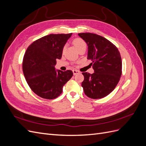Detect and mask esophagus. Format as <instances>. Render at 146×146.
I'll list each match as a JSON object with an SVG mask.
<instances>
[{
	"instance_id": "34e87169",
	"label": "esophagus",
	"mask_w": 146,
	"mask_h": 146,
	"mask_svg": "<svg viewBox=\"0 0 146 146\" xmlns=\"http://www.w3.org/2000/svg\"><path fill=\"white\" fill-rule=\"evenodd\" d=\"M72 72H73V74H74V76H75V75H76V74H77L80 73V72H79L78 70H73Z\"/></svg>"
}]
</instances>
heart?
<instances>
[{
    "mask_svg": "<svg viewBox=\"0 0 146 146\" xmlns=\"http://www.w3.org/2000/svg\"><path fill=\"white\" fill-rule=\"evenodd\" d=\"M73 44L74 45V46L76 47V48H77V49L78 50L79 48H80L81 47L83 46H86V44L85 42V41H84L81 38H76L74 39L73 41ZM64 48L63 49H64Z\"/></svg>",
    "mask_w": 146,
    "mask_h": 146,
    "instance_id": "1",
    "label": "heart"
}]
</instances>
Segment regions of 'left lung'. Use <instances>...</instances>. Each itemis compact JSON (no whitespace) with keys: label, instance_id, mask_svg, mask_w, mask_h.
Masks as SVG:
<instances>
[{"label":"left lung","instance_id":"left-lung-1","mask_svg":"<svg viewBox=\"0 0 146 146\" xmlns=\"http://www.w3.org/2000/svg\"><path fill=\"white\" fill-rule=\"evenodd\" d=\"M88 45L87 59L92 61L94 72H83L82 83L88 98L98 99L114 90L122 74V60L117 48L106 38L91 33H78Z\"/></svg>","mask_w":146,"mask_h":146}]
</instances>
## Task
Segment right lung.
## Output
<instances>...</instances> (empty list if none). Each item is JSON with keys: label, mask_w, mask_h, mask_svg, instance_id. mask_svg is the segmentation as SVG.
I'll use <instances>...</instances> for the list:
<instances>
[{"label": "right lung", "mask_w": 146, "mask_h": 146, "mask_svg": "<svg viewBox=\"0 0 146 146\" xmlns=\"http://www.w3.org/2000/svg\"><path fill=\"white\" fill-rule=\"evenodd\" d=\"M72 33L46 35L30 44L24 56L23 69L29 86L43 99H54L62 93L63 87L73 76L72 70L56 69L64 45Z\"/></svg>", "instance_id": "1"}]
</instances>
